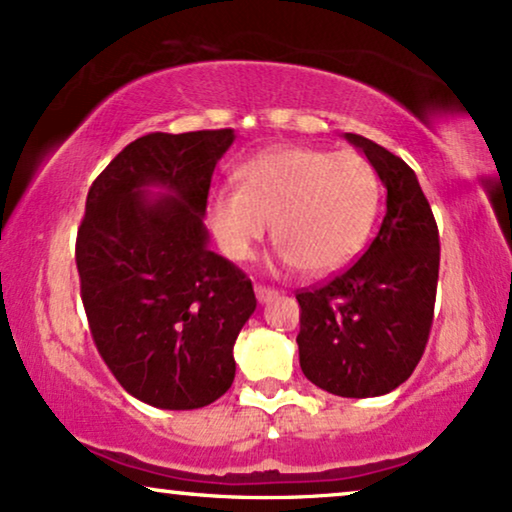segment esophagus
<instances>
[{"mask_svg":"<svg viewBox=\"0 0 512 512\" xmlns=\"http://www.w3.org/2000/svg\"><path fill=\"white\" fill-rule=\"evenodd\" d=\"M254 291H256L258 303H270L272 298H277V291H275V289H270V286H261V284H256V286H254Z\"/></svg>","mask_w":512,"mask_h":512,"instance_id":"obj_1","label":"esophagus"}]
</instances>
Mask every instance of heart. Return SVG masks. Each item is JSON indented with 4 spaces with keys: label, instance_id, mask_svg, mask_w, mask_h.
<instances>
[{
    "label": "heart",
    "instance_id": "1",
    "mask_svg": "<svg viewBox=\"0 0 512 512\" xmlns=\"http://www.w3.org/2000/svg\"><path fill=\"white\" fill-rule=\"evenodd\" d=\"M380 209V179L359 153L279 146L237 167V186L209 198V226L223 254L247 261L272 221L284 268L340 270L366 244Z\"/></svg>",
    "mask_w": 512,
    "mask_h": 512
}]
</instances>
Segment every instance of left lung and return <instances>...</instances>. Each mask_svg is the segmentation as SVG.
Instances as JSON below:
<instances>
[{
  "mask_svg": "<svg viewBox=\"0 0 512 512\" xmlns=\"http://www.w3.org/2000/svg\"><path fill=\"white\" fill-rule=\"evenodd\" d=\"M387 188V214L363 256L338 277L298 291L300 368L328 394L394 391L417 368L436 305L440 240L431 205L408 163L345 132Z\"/></svg>",
  "mask_w": 512,
  "mask_h": 512,
  "instance_id": "8db88e82",
  "label": "left lung"
}]
</instances>
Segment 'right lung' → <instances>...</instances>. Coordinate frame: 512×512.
Returning a JSON list of instances; mask_svg holds the SVG:
<instances>
[{
  "label": "right lung",
  "instance_id": "right-lung-1",
  "mask_svg": "<svg viewBox=\"0 0 512 512\" xmlns=\"http://www.w3.org/2000/svg\"><path fill=\"white\" fill-rule=\"evenodd\" d=\"M233 139L230 128L151 132L88 191L76 268L90 333L121 387L153 408L195 410L226 394L235 340L256 310L254 286L207 247L202 223Z\"/></svg>",
  "mask_w": 512,
  "mask_h": 512
}]
</instances>
